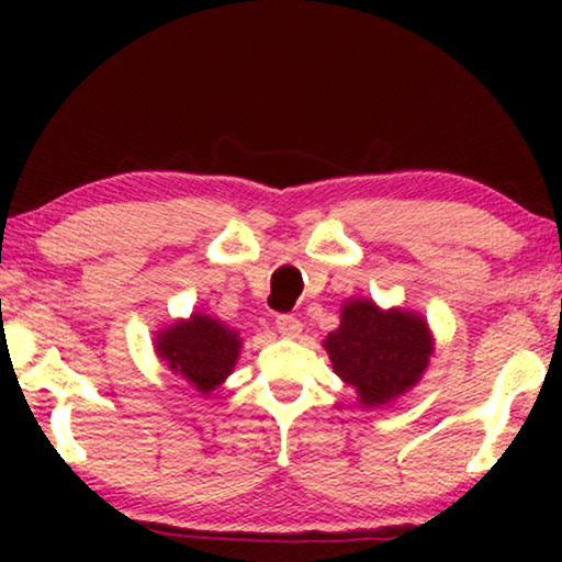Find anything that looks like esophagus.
Instances as JSON below:
<instances>
[{
	"label": "esophagus",
	"mask_w": 562,
	"mask_h": 562,
	"mask_svg": "<svg viewBox=\"0 0 562 562\" xmlns=\"http://www.w3.org/2000/svg\"><path fill=\"white\" fill-rule=\"evenodd\" d=\"M276 329L283 337H296L302 333V322L296 319V314H276Z\"/></svg>",
	"instance_id": "obj_1"
}]
</instances>
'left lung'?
Segmentation results:
<instances>
[{
  "label": "left lung",
  "instance_id": "left-lung-1",
  "mask_svg": "<svg viewBox=\"0 0 562 562\" xmlns=\"http://www.w3.org/2000/svg\"><path fill=\"white\" fill-rule=\"evenodd\" d=\"M325 348L335 373L356 386L366 406L386 404L419 381L432 340L427 322L412 312H381L373 302L352 299Z\"/></svg>",
  "mask_w": 562,
  "mask_h": 562
}]
</instances>
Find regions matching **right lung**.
<instances>
[{
  "label": "right lung",
  "instance_id": "add662e5",
  "mask_svg": "<svg viewBox=\"0 0 562 562\" xmlns=\"http://www.w3.org/2000/svg\"><path fill=\"white\" fill-rule=\"evenodd\" d=\"M156 348L176 375L187 379L202 394H210L233 371L240 337L222 322L194 314L189 322H179L160 333Z\"/></svg>",
  "mask_w": 562,
  "mask_h": 562
}]
</instances>
